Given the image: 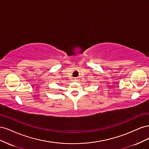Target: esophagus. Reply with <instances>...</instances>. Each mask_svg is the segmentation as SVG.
Masks as SVG:
<instances>
[{"label": "esophagus", "instance_id": "34e87169", "mask_svg": "<svg viewBox=\"0 0 149 149\" xmlns=\"http://www.w3.org/2000/svg\"><path fill=\"white\" fill-rule=\"evenodd\" d=\"M76 80H77V78H74L73 79V81H76Z\"/></svg>", "mask_w": 149, "mask_h": 149}]
</instances>
